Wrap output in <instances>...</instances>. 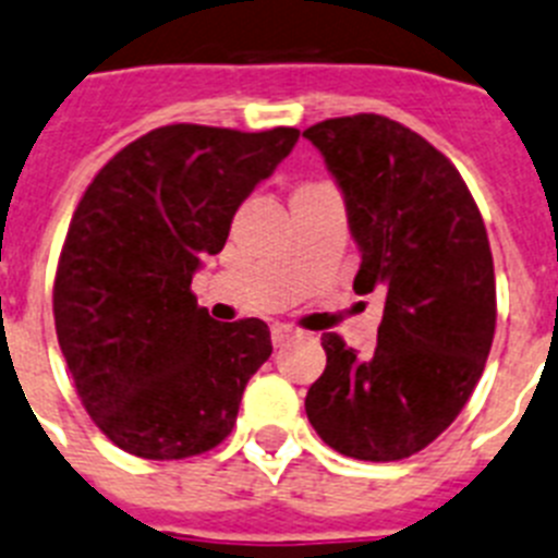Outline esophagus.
I'll return each instance as SVG.
<instances>
[{
	"mask_svg": "<svg viewBox=\"0 0 558 558\" xmlns=\"http://www.w3.org/2000/svg\"><path fill=\"white\" fill-rule=\"evenodd\" d=\"M294 333H298V331H294L292 326H283V323H278V326H272V345L280 348L283 342H289Z\"/></svg>",
	"mask_w": 558,
	"mask_h": 558,
	"instance_id": "34e87169",
	"label": "esophagus"
}]
</instances>
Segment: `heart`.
I'll list each match as a JSON object with an SVG mask.
<instances>
[{"mask_svg": "<svg viewBox=\"0 0 558 558\" xmlns=\"http://www.w3.org/2000/svg\"><path fill=\"white\" fill-rule=\"evenodd\" d=\"M306 187H317V185H303V187H298V191H306Z\"/></svg>", "mask_w": 558, "mask_h": 558, "instance_id": "b5f03b06", "label": "heart"}]
</instances>
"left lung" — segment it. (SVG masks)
Segmentation results:
<instances>
[{
    "label": "left lung",
    "mask_w": 558,
    "mask_h": 558,
    "mask_svg": "<svg viewBox=\"0 0 558 558\" xmlns=\"http://www.w3.org/2000/svg\"><path fill=\"white\" fill-rule=\"evenodd\" d=\"M303 137L345 193L362 252L353 289L385 303L371 356L323 333L306 415L339 454L404 460L458 418L486 367L497 326L486 225L447 154L385 114L323 120Z\"/></svg>",
    "instance_id": "8db88e82"
}]
</instances>
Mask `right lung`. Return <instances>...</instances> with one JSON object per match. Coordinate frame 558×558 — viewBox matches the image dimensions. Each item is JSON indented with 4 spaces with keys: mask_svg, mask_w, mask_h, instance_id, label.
<instances>
[{
    "mask_svg": "<svg viewBox=\"0 0 558 558\" xmlns=\"http://www.w3.org/2000/svg\"><path fill=\"white\" fill-rule=\"evenodd\" d=\"M300 132L173 123L120 148L72 213L52 286L58 345L100 433L145 460L210 452L269 353L264 319L216 323L191 292L202 255Z\"/></svg>",
    "mask_w": 558,
    "mask_h": 558,
    "instance_id": "1",
    "label": "right lung"
}]
</instances>
